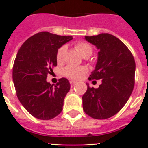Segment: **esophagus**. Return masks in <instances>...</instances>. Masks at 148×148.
<instances>
[{
	"label": "esophagus",
	"mask_w": 148,
	"mask_h": 148,
	"mask_svg": "<svg viewBox=\"0 0 148 148\" xmlns=\"http://www.w3.org/2000/svg\"><path fill=\"white\" fill-rule=\"evenodd\" d=\"M70 83H71V86H74V85H76V82H74V81H70Z\"/></svg>",
	"instance_id": "esophagus-1"
}]
</instances>
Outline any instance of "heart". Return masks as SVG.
Wrapping results in <instances>:
<instances>
[{"label": "heart", "mask_w": 148, "mask_h": 148, "mask_svg": "<svg viewBox=\"0 0 148 148\" xmlns=\"http://www.w3.org/2000/svg\"><path fill=\"white\" fill-rule=\"evenodd\" d=\"M75 48L77 51L80 53L83 57L85 56H90L93 53V47L90 43L86 42H78L75 44ZM66 50V46H62L57 51L56 53V60L58 62H61L62 61L63 55ZM87 71L86 67L85 66H78L74 65H68L63 70V74L65 76L72 80L79 79Z\"/></svg>", "instance_id": "1"}]
</instances>
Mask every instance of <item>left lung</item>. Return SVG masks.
<instances>
[{
	"label": "left lung",
	"mask_w": 148,
	"mask_h": 148,
	"mask_svg": "<svg viewBox=\"0 0 148 148\" xmlns=\"http://www.w3.org/2000/svg\"><path fill=\"white\" fill-rule=\"evenodd\" d=\"M85 39L99 49L96 67L89 79H101L102 83L97 89L87 85L83 110L94 119H108L124 107L132 93L135 59L127 46L112 35L101 33Z\"/></svg>",
	"instance_id": "1"
}]
</instances>
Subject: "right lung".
I'll return each instance as SVG.
<instances>
[{"label": "right lung", "instance_id": "1", "mask_svg": "<svg viewBox=\"0 0 148 148\" xmlns=\"http://www.w3.org/2000/svg\"><path fill=\"white\" fill-rule=\"evenodd\" d=\"M72 39L42 32L27 39L18 51L12 80L20 102L34 117L51 120L61 113L70 82L62 77L53 86L46 79L57 66L58 49Z\"/></svg>", "mask_w": 148, "mask_h": 148}]
</instances>
